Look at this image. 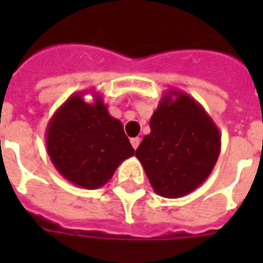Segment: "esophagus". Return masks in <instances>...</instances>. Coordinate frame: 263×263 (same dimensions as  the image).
I'll list each match as a JSON object with an SVG mask.
<instances>
[{"instance_id": "34e87169", "label": "esophagus", "mask_w": 263, "mask_h": 263, "mask_svg": "<svg viewBox=\"0 0 263 263\" xmlns=\"http://www.w3.org/2000/svg\"><path fill=\"white\" fill-rule=\"evenodd\" d=\"M131 144H132V147L135 148H138V146H139L140 144V138H132L131 139Z\"/></svg>"}]
</instances>
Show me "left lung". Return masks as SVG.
<instances>
[{
  "label": "left lung",
  "instance_id": "obj_1",
  "mask_svg": "<svg viewBox=\"0 0 263 263\" xmlns=\"http://www.w3.org/2000/svg\"><path fill=\"white\" fill-rule=\"evenodd\" d=\"M150 134L136 148L153 190L181 198L208 179L221 152L218 127L188 94L168 90L150 119Z\"/></svg>",
  "mask_w": 263,
  "mask_h": 263
}]
</instances>
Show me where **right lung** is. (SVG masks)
I'll list each match as a JSON object with an SVG mask.
<instances>
[{
  "mask_svg": "<svg viewBox=\"0 0 263 263\" xmlns=\"http://www.w3.org/2000/svg\"><path fill=\"white\" fill-rule=\"evenodd\" d=\"M84 92L71 95L51 116L46 148L54 168L78 187L95 190L135 154L121 121L111 117L99 92L86 102Z\"/></svg>",
  "mask_w": 263,
  "mask_h": 263,
  "instance_id": "add662e5",
  "label": "right lung"
}]
</instances>
